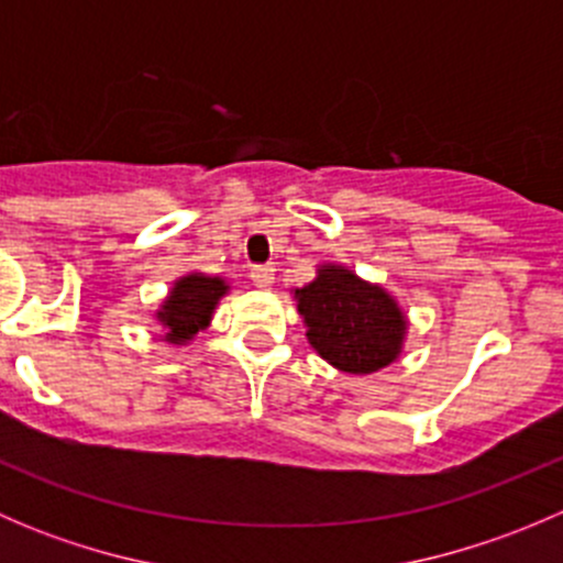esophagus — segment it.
Instances as JSON below:
<instances>
[{"label": "esophagus", "mask_w": 563, "mask_h": 563, "mask_svg": "<svg viewBox=\"0 0 563 563\" xmlns=\"http://www.w3.org/2000/svg\"><path fill=\"white\" fill-rule=\"evenodd\" d=\"M250 277H253V283L258 288H269L275 283V269L272 266H253Z\"/></svg>", "instance_id": "esophagus-1"}]
</instances>
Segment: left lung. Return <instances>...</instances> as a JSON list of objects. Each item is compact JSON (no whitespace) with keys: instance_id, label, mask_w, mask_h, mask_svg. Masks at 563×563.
Wrapping results in <instances>:
<instances>
[{"instance_id":"left-lung-1","label":"left lung","mask_w":563,"mask_h":563,"mask_svg":"<svg viewBox=\"0 0 563 563\" xmlns=\"http://www.w3.org/2000/svg\"><path fill=\"white\" fill-rule=\"evenodd\" d=\"M316 354L351 376H371L400 360L408 318L384 286L343 264H321L294 291Z\"/></svg>"}]
</instances>
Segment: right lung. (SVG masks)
<instances>
[{"label": "right lung", "mask_w": 563, "mask_h": 563, "mask_svg": "<svg viewBox=\"0 0 563 563\" xmlns=\"http://www.w3.org/2000/svg\"><path fill=\"white\" fill-rule=\"evenodd\" d=\"M229 283L223 277L190 272L174 280L172 291L157 308V323L163 327L161 340L172 345H187L201 329L209 327L220 299L229 294Z\"/></svg>", "instance_id": "right-lung-1"}]
</instances>
